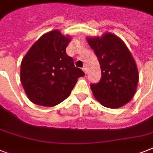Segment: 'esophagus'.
<instances>
[{
  "label": "esophagus",
  "instance_id": "esophagus-1",
  "mask_svg": "<svg viewBox=\"0 0 153 153\" xmlns=\"http://www.w3.org/2000/svg\"><path fill=\"white\" fill-rule=\"evenodd\" d=\"M86 70H87V68H86V67H82V71H83L85 72L86 74Z\"/></svg>",
  "mask_w": 153,
  "mask_h": 153
}]
</instances>
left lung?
I'll return each mask as SVG.
<instances>
[{"label": "left lung", "instance_id": "8db88e82", "mask_svg": "<svg viewBox=\"0 0 153 153\" xmlns=\"http://www.w3.org/2000/svg\"><path fill=\"white\" fill-rule=\"evenodd\" d=\"M86 39L97 55L102 72L100 81L91 85L94 98L105 107L123 106L133 98L139 80L133 55L118 36L109 32Z\"/></svg>", "mask_w": 153, "mask_h": 153}]
</instances>
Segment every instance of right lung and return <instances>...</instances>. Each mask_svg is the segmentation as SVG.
Returning <instances> with one entry per match:
<instances>
[{"instance_id":"right-lung-1","label":"right lung","mask_w":153,"mask_h":153,"mask_svg":"<svg viewBox=\"0 0 153 153\" xmlns=\"http://www.w3.org/2000/svg\"><path fill=\"white\" fill-rule=\"evenodd\" d=\"M71 37L58 30L43 35L29 49L20 65V81L27 98L42 106H55L68 98L79 77L66 53Z\"/></svg>"}]
</instances>
